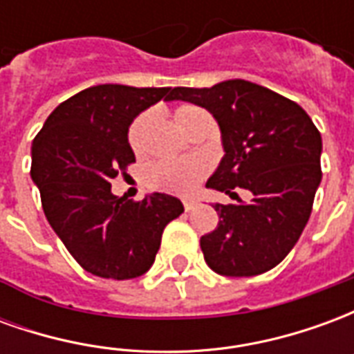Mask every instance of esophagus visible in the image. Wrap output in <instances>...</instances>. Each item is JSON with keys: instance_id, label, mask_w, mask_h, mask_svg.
Here are the masks:
<instances>
[{"instance_id": "obj_1", "label": "esophagus", "mask_w": 354, "mask_h": 354, "mask_svg": "<svg viewBox=\"0 0 354 354\" xmlns=\"http://www.w3.org/2000/svg\"><path fill=\"white\" fill-rule=\"evenodd\" d=\"M182 203H184L185 212H189V210H193V208L197 207V203H195V201H192V199H184Z\"/></svg>"}]
</instances>
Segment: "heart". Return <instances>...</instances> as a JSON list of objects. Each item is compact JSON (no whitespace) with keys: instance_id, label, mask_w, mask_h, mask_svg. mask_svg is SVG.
Returning <instances> with one entry per match:
<instances>
[{"instance_id":"1","label":"heart","mask_w":354,"mask_h":354,"mask_svg":"<svg viewBox=\"0 0 354 354\" xmlns=\"http://www.w3.org/2000/svg\"><path fill=\"white\" fill-rule=\"evenodd\" d=\"M174 121L184 132L192 129L201 117H208V113L199 106L193 104H182L174 109ZM151 111H142L134 117V121L129 127L127 138L129 146L134 153H142L146 149V140L149 127H151ZM208 165L203 159H184V161H161L149 167L146 172V184L151 189L169 193H189L197 187L201 178L207 174Z\"/></svg>"}]
</instances>
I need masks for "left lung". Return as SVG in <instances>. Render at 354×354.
Segmentation results:
<instances>
[{
	"instance_id": "8db88e82",
	"label": "left lung",
	"mask_w": 354,
	"mask_h": 354,
	"mask_svg": "<svg viewBox=\"0 0 354 354\" xmlns=\"http://www.w3.org/2000/svg\"><path fill=\"white\" fill-rule=\"evenodd\" d=\"M170 100L208 109L222 131L225 155L207 187L250 203L216 205L218 227L201 237L208 267L227 277H252L279 266L294 248L322 178V140L296 102L245 80L210 88L174 87Z\"/></svg>"
}]
</instances>
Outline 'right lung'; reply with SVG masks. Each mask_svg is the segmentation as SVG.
<instances>
[{"mask_svg":"<svg viewBox=\"0 0 354 354\" xmlns=\"http://www.w3.org/2000/svg\"><path fill=\"white\" fill-rule=\"evenodd\" d=\"M170 87L96 85L62 102L32 144V180L43 212L85 271L127 281L153 266L167 223L184 212L172 195L132 203L111 193V180L136 161L129 124Z\"/></svg>","mask_w":354,"mask_h":354,"instance_id":"obj_1","label":"right lung"}]
</instances>
